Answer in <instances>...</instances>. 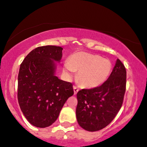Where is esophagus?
Returning <instances> with one entry per match:
<instances>
[{
	"mask_svg": "<svg viewBox=\"0 0 147 147\" xmlns=\"http://www.w3.org/2000/svg\"><path fill=\"white\" fill-rule=\"evenodd\" d=\"M73 89H74V92H75V94L77 93V92L79 90V88H78V86H73Z\"/></svg>",
	"mask_w": 147,
	"mask_h": 147,
	"instance_id": "esophagus-1",
	"label": "esophagus"
}]
</instances>
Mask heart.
<instances>
[{"label": "heart", "instance_id": "b5f03b06", "mask_svg": "<svg viewBox=\"0 0 147 147\" xmlns=\"http://www.w3.org/2000/svg\"><path fill=\"white\" fill-rule=\"evenodd\" d=\"M112 70V63L108 59L88 52L74 53L64 63V71L71 75L78 70V78L85 87L102 85L107 80Z\"/></svg>", "mask_w": 147, "mask_h": 147}]
</instances>
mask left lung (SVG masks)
Wrapping results in <instances>:
<instances>
[{
    "label": "left lung",
    "mask_w": 147,
    "mask_h": 147,
    "mask_svg": "<svg viewBox=\"0 0 147 147\" xmlns=\"http://www.w3.org/2000/svg\"><path fill=\"white\" fill-rule=\"evenodd\" d=\"M126 84L125 66L117 59L104 84L77 92L76 115L79 126L86 131H97L109 125L122 107Z\"/></svg>",
    "instance_id": "left-lung-1"
}]
</instances>
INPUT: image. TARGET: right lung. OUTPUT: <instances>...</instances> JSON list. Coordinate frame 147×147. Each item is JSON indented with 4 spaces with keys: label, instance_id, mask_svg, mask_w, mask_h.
<instances>
[{
    "label": "right lung",
    "instance_id": "obj_1",
    "mask_svg": "<svg viewBox=\"0 0 147 147\" xmlns=\"http://www.w3.org/2000/svg\"><path fill=\"white\" fill-rule=\"evenodd\" d=\"M62 50L55 45L38 47L25 57L20 66L18 104L28 122L36 127L52 125L74 94L72 83L55 75V61H60Z\"/></svg>",
    "mask_w": 147,
    "mask_h": 147
}]
</instances>
